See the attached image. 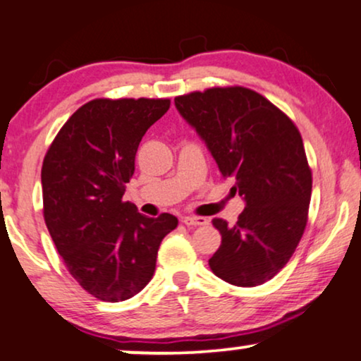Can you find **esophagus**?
<instances>
[{
  "instance_id": "1",
  "label": "esophagus",
  "mask_w": 361,
  "mask_h": 361,
  "mask_svg": "<svg viewBox=\"0 0 361 361\" xmlns=\"http://www.w3.org/2000/svg\"><path fill=\"white\" fill-rule=\"evenodd\" d=\"M183 223L186 226H204V225H208V218H204V216H185Z\"/></svg>"
}]
</instances>
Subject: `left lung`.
Segmentation results:
<instances>
[{
	"mask_svg": "<svg viewBox=\"0 0 361 361\" xmlns=\"http://www.w3.org/2000/svg\"><path fill=\"white\" fill-rule=\"evenodd\" d=\"M175 104L246 203L235 225L213 220L221 245L209 268L235 286L263 285L288 263L308 221L312 170L302 135L281 109L243 86L193 91Z\"/></svg>",
	"mask_w": 361,
	"mask_h": 361,
	"instance_id": "left-lung-1",
	"label": "left lung"
}]
</instances>
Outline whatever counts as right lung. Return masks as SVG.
Here are the masks:
<instances>
[{
    "mask_svg": "<svg viewBox=\"0 0 361 361\" xmlns=\"http://www.w3.org/2000/svg\"><path fill=\"white\" fill-rule=\"evenodd\" d=\"M170 99H91L70 116L41 168L43 214L68 271L103 302H123L153 278L170 213L148 218L123 202L147 130Z\"/></svg>",
    "mask_w": 361,
    "mask_h": 361,
    "instance_id": "obj_1",
    "label": "right lung"
}]
</instances>
